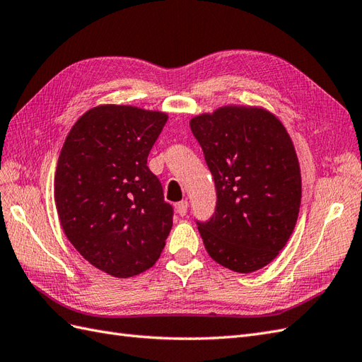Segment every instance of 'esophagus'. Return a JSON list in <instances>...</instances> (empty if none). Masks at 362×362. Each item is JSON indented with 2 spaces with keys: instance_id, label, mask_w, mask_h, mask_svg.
I'll use <instances>...</instances> for the list:
<instances>
[{
  "instance_id": "obj_1",
  "label": "esophagus",
  "mask_w": 362,
  "mask_h": 362,
  "mask_svg": "<svg viewBox=\"0 0 362 362\" xmlns=\"http://www.w3.org/2000/svg\"><path fill=\"white\" fill-rule=\"evenodd\" d=\"M188 202L187 200H182V202H179L177 205H175V211H177V214L179 216H187V212H188Z\"/></svg>"
}]
</instances>
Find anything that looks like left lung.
Here are the masks:
<instances>
[{
	"mask_svg": "<svg viewBox=\"0 0 362 362\" xmlns=\"http://www.w3.org/2000/svg\"><path fill=\"white\" fill-rule=\"evenodd\" d=\"M217 191L216 212L197 221L212 260L251 274L291 238L301 203V173L289 133L262 107L225 105L189 120Z\"/></svg>",
	"mask_w": 362,
	"mask_h": 362,
	"instance_id": "left-lung-1",
	"label": "left lung"
}]
</instances>
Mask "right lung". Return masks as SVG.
Returning <instances> with one entry per match:
<instances>
[{
  "instance_id": "add662e5",
  "label": "right lung",
  "mask_w": 362,
  "mask_h": 362,
  "mask_svg": "<svg viewBox=\"0 0 362 362\" xmlns=\"http://www.w3.org/2000/svg\"><path fill=\"white\" fill-rule=\"evenodd\" d=\"M168 115L133 105L86 111L62 145L54 203L64 234L86 260L116 278L160 257L173 206L146 165Z\"/></svg>"
}]
</instances>
